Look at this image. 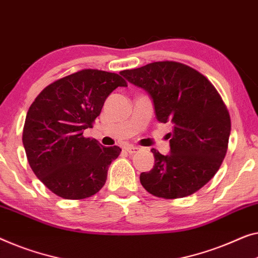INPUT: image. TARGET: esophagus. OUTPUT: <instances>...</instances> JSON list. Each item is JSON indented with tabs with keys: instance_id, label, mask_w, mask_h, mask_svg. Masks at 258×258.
<instances>
[{
	"instance_id": "obj_1",
	"label": "esophagus",
	"mask_w": 258,
	"mask_h": 258,
	"mask_svg": "<svg viewBox=\"0 0 258 258\" xmlns=\"http://www.w3.org/2000/svg\"><path fill=\"white\" fill-rule=\"evenodd\" d=\"M125 149V151L126 152H129V154H135V152H137L138 150H140V148H137V147H125L124 148Z\"/></svg>"
}]
</instances>
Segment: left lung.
Returning a JSON list of instances; mask_svg holds the SVG:
<instances>
[{
	"label": "left lung",
	"mask_w": 258,
	"mask_h": 258,
	"mask_svg": "<svg viewBox=\"0 0 258 258\" xmlns=\"http://www.w3.org/2000/svg\"><path fill=\"white\" fill-rule=\"evenodd\" d=\"M144 89L159 122H172L170 154L152 149L155 165L142 172L141 184L164 199L191 196L221 166L230 135V117L221 96L206 77L175 61H156L120 72Z\"/></svg>",
	"instance_id": "obj_1"
}]
</instances>
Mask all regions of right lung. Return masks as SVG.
Wrapping results in <instances>:
<instances>
[{
	"label": "right lung",
	"mask_w": 258,
	"mask_h": 258,
	"mask_svg": "<svg viewBox=\"0 0 258 258\" xmlns=\"http://www.w3.org/2000/svg\"><path fill=\"white\" fill-rule=\"evenodd\" d=\"M126 87L116 73L83 70L54 81L30 106L23 145L33 173L64 199H85L103 187L121 149L84 137L114 89Z\"/></svg>",
	"instance_id": "obj_1"
}]
</instances>
